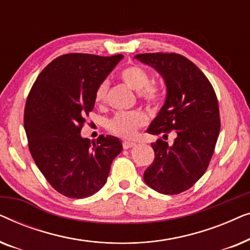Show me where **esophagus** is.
<instances>
[{"mask_svg":"<svg viewBox=\"0 0 250 250\" xmlns=\"http://www.w3.org/2000/svg\"><path fill=\"white\" fill-rule=\"evenodd\" d=\"M135 146L134 142H129V141H124L123 142V148L124 149H129V148H133V146Z\"/></svg>","mask_w":250,"mask_h":250,"instance_id":"obj_1","label":"esophagus"}]
</instances>
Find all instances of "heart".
Wrapping results in <instances>:
<instances>
[{
    "label": "heart",
    "instance_id": "b5f03b06",
    "mask_svg": "<svg viewBox=\"0 0 250 250\" xmlns=\"http://www.w3.org/2000/svg\"><path fill=\"white\" fill-rule=\"evenodd\" d=\"M121 80L132 90L138 92L143 104L150 108L158 107L163 99V88L159 84L150 82V75L140 64H129L119 74ZM109 84L102 81L95 90L94 99L99 104H104L108 95ZM146 116L141 111L118 112L108 122V129L112 134L123 139H132L138 129L146 124Z\"/></svg>",
    "mask_w": 250,
    "mask_h": 250
}]
</instances>
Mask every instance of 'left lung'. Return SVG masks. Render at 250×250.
<instances>
[{"instance_id": "left-lung-1", "label": "left lung", "mask_w": 250, "mask_h": 250, "mask_svg": "<svg viewBox=\"0 0 250 250\" xmlns=\"http://www.w3.org/2000/svg\"><path fill=\"white\" fill-rule=\"evenodd\" d=\"M135 59L155 68L165 80L167 97L146 132L162 136L151 143L155 159L143 174L145 182L164 194L187 191L204 175L221 128L213 85L188 58L177 53H141ZM169 132L173 145L165 140Z\"/></svg>"}]
</instances>
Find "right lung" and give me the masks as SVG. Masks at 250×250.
Masks as SVG:
<instances>
[{
    "mask_svg": "<svg viewBox=\"0 0 250 250\" xmlns=\"http://www.w3.org/2000/svg\"><path fill=\"white\" fill-rule=\"evenodd\" d=\"M122 58L63 54L41 71L27 97L23 126L30 155L51 187L68 198L98 192L123 150L115 136L100 135L92 145L81 136L98 85Z\"/></svg>",
    "mask_w": 250,
    "mask_h": 250,
    "instance_id": "add662e5",
    "label": "right lung"
}]
</instances>
